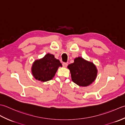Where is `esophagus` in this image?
Masks as SVG:
<instances>
[{
    "label": "esophagus",
    "instance_id": "1",
    "mask_svg": "<svg viewBox=\"0 0 125 125\" xmlns=\"http://www.w3.org/2000/svg\"><path fill=\"white\" fill-rule=\"evenodd\" d=\"M67 65H68L67 63H66V62H63V63H62V66H63V67H67Z\"/></svg>",
    "mask_w": 125,
    "mask_h": 125
}]
</instances>
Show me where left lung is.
Wrapping results in <instances>:
<instances>
[{
    "label": "left lung",
    "instance_id": "8db88e82",
    "mask_svg": "<svg viewBox=\"0 0 125 125\" xmlns=\"http://www.w3.org/2000/svg\"><path fill=\"white\" fill-rule=\"evenodd\" d=\"M70 70L72 80L80 86H87L95 80L97 75V70L92 62L78 57L74 62L68 66Z\"/></svg>",
    "mask_w": 125,
    "mask_h": 125
}]
</instances>
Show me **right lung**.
<instances>
[{
  "label": "right lung",
  "instance_id": "obj_1",
  "mask_svg": "<svg viewBox=\"0 0 125 125\" xmlns=\"http://www.w3.org/2000/svg\"><path fill=\"white\" fill-rule=\"evenodd\" d=\"M59 66H62L60 61L48 53L42 59L34 62L32 67V74L38 80L47 81L54 77Z\"/></svg>",
  "mask_w": 125,
  "mask_h": 125
}]
</instances>
